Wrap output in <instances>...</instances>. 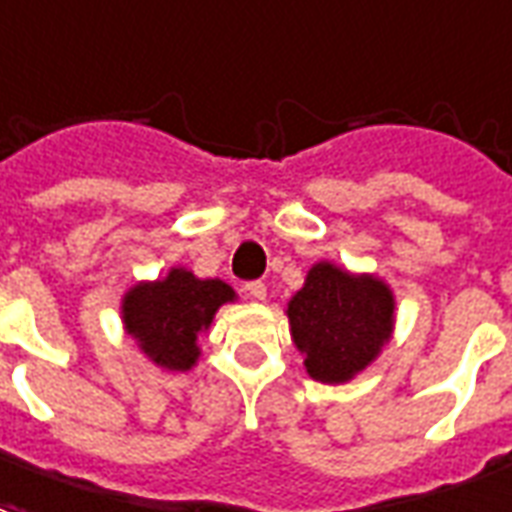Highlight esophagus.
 <instances>
[{
  "label": "esophagus",
  "mask_w": 512,
  "mask_h": 512,
  "mask_svg": "<svg viewBox=\"0 0 512 512\" xmlns=\"http://www.w3.org/2000/svg\"><path fill=\"white\" fill-rule=\"evenodd\" d=\"M244 290L246 295H249V298H255V301H263V298H266V285H263L260 279H255V282H246Z\"/></svg>",
  "instance_id": "esophagus-1"
}]
</instances>
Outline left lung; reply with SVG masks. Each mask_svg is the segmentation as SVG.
<instances>
[{
  "label": "left lung",
  "instance_id": "left-lung-1",
  "mask_svg": "<svg viewBox=\"0 0 512 512\" xmlns=\"http://www.w3.org/2000/svg\"><path fill=\"white\" fill-rule=\"evenodd\" d=\"M306 372L320 382H344L366 369L393 328V295L374 276H352L317 263L287 306Z\"/></svg>",
  "mask_w": 512,
  "mask_h": 512
}]
</instances>
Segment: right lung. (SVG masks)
Returning a JSON list of instances; mask_svg holds the SVG:
<instances>
[{
	"mask_svg": "<svg viewBox=\"0 0 512 512\" xmlns=\"http://www.w3.org/2000/svg\"><path fill=\"white\" fill-rule=\"evenodd\" d=\"M233 287L219 279H198L173 268L168 279L132 287L124 295V323L151 361L184 372L198 358V336L219 306L233 301Z\"/></svg>",
	"mask_w": 512,
	"mask_h": 512,
	"instance_id": "add662e5",
	"label": "right lung"
}]
</instances>
